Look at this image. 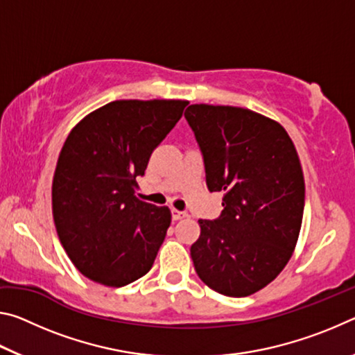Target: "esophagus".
Segmentation results:
<instances>
[{
	"instance_id": "1",
	"label": "esophagus",
	"mask_w": 355,
	"mask_h": 355,
	"mask_svg": "<svg viewBox=\"0 0 355 355\" xmlns=\"http://www.w3.org/2000/svg\"><path fill=\"white\" fill-rule=\"evenodd\" d=\"M184 218H188V213L180 211V209L172 208V219L173 220H180V219H184Z\"/></svg>"
}]
</instances>
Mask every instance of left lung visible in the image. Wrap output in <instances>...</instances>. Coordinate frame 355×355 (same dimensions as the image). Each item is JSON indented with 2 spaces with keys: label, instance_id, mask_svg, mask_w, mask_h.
<instances>
[{
  "label": "left lung",
  "instance_id": "1",
  "mask_svg": "<svg viewBox=\"0 0 355 355\" xmlns=\"http://www.w3.org/2000/svg\"><path fill=\"white\" fill-rule=\"evenodd\" d=\"M208 189L224 191L219 219H200L191 258L203 284L230 297L271 284L296 248L305 183L296 147L279 122L238 106L191 105Z\"/></svg>",
  "mask_w": 355,
  "mask_h": 355
}]
</instances>
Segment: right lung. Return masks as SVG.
I'll return each instance as SVG.
<instances>
[{"label":"right lung","mask_w":355,"mask_h":355,"mask_svg":"<svg viewBox=\"0 0 355 355\" xmlns=\"http://www.w3.org/2000/svg\"><path fill=\"white\" fill-rule=\"evenodd\" d=\"M188 103L116 100L71 128L53 177V219L64 250L87 279L119 288L152 268L172 214L137 199L136 177Z\"/></svg>","instance_id":"right-lung-1"}]
</instances>
